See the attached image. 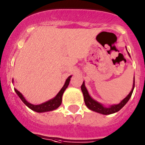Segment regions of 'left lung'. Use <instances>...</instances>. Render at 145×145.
<instances>
[{
    "instance_id": "obj_1",
    "label": "left lung",
    "mask_w": 145,
    "mask_h": 145,
    "mask_svg": "<svg viewBox=\"0 0 145 145\" xmlns=\"http://www.w3.org/2000/svg\"><path fill=\"white\" fill-rule=\"evenodd\" d=\"M129 55L130 56L129 53L128 52ZM134 88H135V77H134V83H133V87L131 89V92L129 93V95L126 97L125 99H124L119 104L116 105H112L110 107H104L101 103H99L98 101H95L94 99H93L91 97V95H89L88 92L87 88H86L85 86V83L83 81V84L81 86V90L82 92H83V96H84V101L86 103V106L89 109H91V111H95L97 113H99V114H104V115H108V114H114V113H116L117 111H119V110L121 109L124 106H125L126 103L129 101V99L131 98V94L133 93Z\"/></svg>"
}]
</instances>
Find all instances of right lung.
Segmentation results:
<instances>
[{
  "label": "right lung",
  "mask_w": 145,
  "mask_h": 145,
  "mask_svg": "<svg viewBox=\"0 0 145 145\" xmlns=\"http://www.w3.org/2000/svg\"><path fill=\"white\" fill-rule=\"evenodd\" d=\"M71 77L72 75H70V76H69L68 78H67L65 83V85L63 86V87L62 88V89H61L60 91H59V92L57 94V95L54 97V99H51V100L48 101L44 102V103H41V104L39 105H34L29 103V102L25 99V98L23 96V95H22L18 90H16V88H14V90H15V92L16 93V94L18 95V97L21 99V100L22 101L24 102V103L26 106H28L30 109L33 110V111L38 113L53 111V110L54 109H57V108L60 106L61 103H62V95H63V93L65 92V91L66 90L67 86H68L69 83H70V78H71Z\"/></svg>",
  "instance_id": "obj_1"
}]
</instances>
